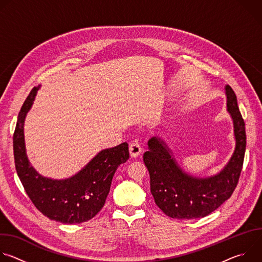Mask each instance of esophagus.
<instances>
[{
  "label": "esophagus",
  "instance_id": "obj_1",
  "mask_svg": "<svg viewBox=\"0 0 262 262\" xmlns=\"http://www.w3.org/2000/svg\"><path fill=\"white\" fill-rule=\"evenodd\" d=\"M142 151V148L138 143H132L129 145V155L132 158H137Z\"/></svg>",
  "mask_w": 262,
  "mask_h": 262
}]
</instances>
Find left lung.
<instances>
[{
	"label": "left lung",
	"mask_w": 262,
	"mask_h": 262,
	"mask_svg": "<svg viewBox=\"0 0 262 262\" xmlns=\"http://www.w3.org/2000/svg\"><path fill=\"white\" fill-rule=\"evenodd\" d=\"M227 111L233 122L234 151L219 173L199 177L180 168L167 143L158 137L148 141L143 161L150 175V192L156 204L173 219L204 217L228 200L242 172L246 151L245 122L234 91L225 86Z\"/></svg>",
	"instance_id": "8db88e82"
}]
</instances>
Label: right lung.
Instances as JSON below:
<instances>
[{
	"instance_id": "1",
	"label": "right lung",
	"mask_w": 262,
	"mask_h": 262,
	"mask_svg": "<svg viewBox=\"0 0 262 262\" xmlns=\"http://www.w3.org/2000/svg\"><path fill=\"white\" fill-rule=\"evenodd\" d=\"M34 88L18 114L13 135V152L17 175L29 198L41 213L63 224L89 221L103 207L117 168L129 159L128 144L103 149L82 170L65 179L42 176L29 162L24 135L27 113L35 99Z\"/></svg>"
}]
</instances>
